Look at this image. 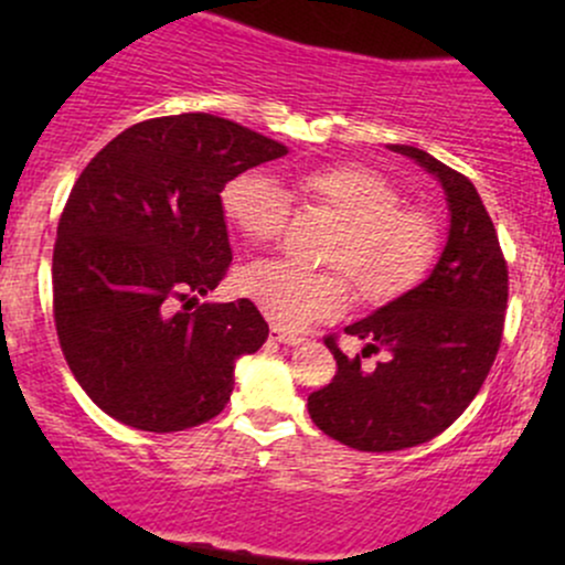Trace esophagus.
<instances>
[{"mask_svg": "<svg viewBox=\"0 0 565 565\" xmlns=\"http://www.w3.org/2000/svg\"><path fill=\"white\" fill-rule=\"evenodd\" d=\"M270 340L281 342V345H300L305 337H300L297 332H289V329L274 327V329H270Z\"/></svg>", "mask_w": 565, "mask_h": 565, "instance_id": "34e87169", "label": "esophagus"}]
</instances>
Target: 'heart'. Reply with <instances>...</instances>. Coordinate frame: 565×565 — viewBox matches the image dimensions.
Returning a JSON list of instances; mask_svg holds the SVG:
<instances>
[{
	"mask_svg": "<svg viewBox=\"0 0 565 565\" xmlns=\"http://www.w3.org/2000/svg\"><path fill=\"white\" fill-rule=\"evenodd\" d=\"M295 188L305 204L337 220L321 263L342 269L364 302L395 300L433 265L436 223L425 212L404 206V196L385 174L364 164H329L302 172ZM220 206L231 228L252 244L274 242L289 217L287 193L257 170L231 178L220 191ZM341 275L305 270L287 260H257L238 270L236 291L270 321L305 327L337 319L348 308L350 287Z\"/></svg>",
	"mask_w": 565,
	"mask_h": 565,
	"instance_id": "heart-1",
	"label": "heart"
}]
</instances>
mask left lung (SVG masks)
I'll return each instance as SVG.
<instances>
[{
	"mask_svg": "<svg viewBox=\"0 0 565 565\" xmlns=\"http://www.w3.org/2000/svg\"><path fill=\"white\" fill-rule=\"evenodd\" d=\"M438 180L449 238L419 287L382 305L345 334L364 340L348 359L327 337L337 374L308 395L319 430L359 451H401L444 433L481 391L502 342L508 263L476 185L423 148L391 146ZM385 352L374 370L360 355Z\"/></svg>",
	"mask_w": 565,
	"mask_h": 565,
	"instance_id": "8db88e82",
	"label": "left lung"
}]
</instances>
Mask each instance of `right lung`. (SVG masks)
I'll return each instance as SVG.
<instances>
[{"label":"right lung","instance_id":"obj_1","mask_svg":"<svg viewBox=\"0 0 565 565\" xmlns=\"http://www.w3.org/2000/svg\"><path fill=\"white\" fill-rule=\"evenodd\" d=\"M281 157L236 121L178 114L132 125L84 167L57 223L53 308L71 372L108 417L174 433L231 401L268 323L249 300L199 305L233 260L220 191Z\"/></svg>","mask_w":565,"mask_h":565}]
</instances>
